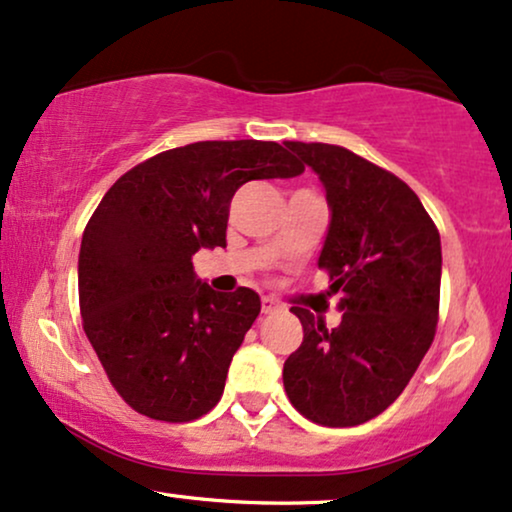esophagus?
I'll use <instances>...</instances> for the list:
<instances>
[{"instance_id": "34e87169", "label": "esophagus", "mask_w": 512, "mask_h": 512, "mask_svg": "<svg viewBox=\"0 0 512 512\" xmlns=\"http://www.w3.org/2000/svg\"><path fill=\"white\" fill-rule=\"evenodd\" d=\"M261 311L266 313V315H270V313L280 311V304H277L275 299H270V296H263V301H261Z\"/></svg>"}]
</instances>
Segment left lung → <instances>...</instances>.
Returning <instances> with one entry per match:
<instances>
[{"instance_id":"1","label":"left lung","mask_w":512,"mask_h":512,"mask_svg":"<svg viewBox=\"0 0 512 512\" xmlns=\"http://www.w3.org/2000/svg\"><path fill=\"white\" fill-rule=\"evenodd\" d=\"M318 175L330 227L318 266L342 294V323L292 306L304 342L285 361L292 406L327 427L363 425L406 389L439 318L441 239L406 182L337 144L287 142Z\"/></svg>"}]
</instances>
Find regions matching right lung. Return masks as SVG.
Here are the masks:
<instances>
[{
	"mask_svg": "<svg viewBox=\"0 0 512 512\" xmlns=\"http://www.w3.org/2000/svg\"><path fill=\"white\" fill-rule=\"evenodd\" d=\"M301 173L277 142H194L128 170L99 201L78 258L82 327L137 413L189 422L220 401L261 299L249 287L213 292L192 256L225 246L244 182Z\"/></svg>",
	"mask_w": 512,
	"mask_h": 512,
	"instance_id": "obj_1",
	"label": "right lung"
}]
</instances>
